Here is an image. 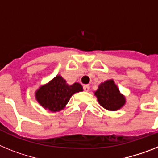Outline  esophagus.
<instances>
[{
	"instance_id": "esophagus-1",
	"label": "esophagus",
	"mask_w": 158,
	"mask_h": 158,
	"mask_svg": "<svg viewBox=\"0 0 158 158\" xmlns=\"http://www.w3.org/2000/svg\"><path fill=\"white\" fill-rule=\"evenodd\" d=\"M83 90H84L85 91H89V90H90V85H83Z\"/></svg>"
}]
</instances>
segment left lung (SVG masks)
Wrapping results in <instances>:
<instances>
[{"label": "left lung", "mask_w": 158, "mask_h": 158, "mask_svg": "<svg viewBox=\"0 0 158 158\" xmlns=\"http://www.w3.org/2000/svg\"><path fill=\"white\" fill-rule=\"evenodd\" d=\"M99 104L108 110H117L125 104V97L120 94L113 79L102 83L94 92Z\"/></svg>", "instance_id": "obj_1"}]
</instances>
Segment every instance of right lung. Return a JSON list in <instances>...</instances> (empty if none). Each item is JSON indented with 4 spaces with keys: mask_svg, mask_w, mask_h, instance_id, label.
I'll list each match as a JSON object with an SVG mask.
<instances>
[{
    "mask_svg": "<svg viewBox=\"0 0 158 158\" xmlns=\"http://www.w3.org/2000/svg\"><path fill=\"white\" fill-rule=\"evenodd\" d=\"M82 90L83 87L79 83L68 85L65 79L57 75L48 84L36 90L35 98L44 108L56 112L64 109L72 94Z\"/></svg>",
    "mask_w": 158,
    "mask_h": 158,
    "instance_id": "add662e5",
    "label": "right lung"
}]
</instances>
